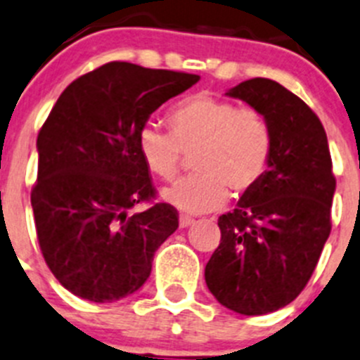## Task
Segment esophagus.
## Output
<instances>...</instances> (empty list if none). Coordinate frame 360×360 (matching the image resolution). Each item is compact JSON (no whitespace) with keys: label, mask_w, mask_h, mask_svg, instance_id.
Listing matches in <instances>:
<instances>
[{"label":"esophagus","mask_w":360,"mask_h":360,"mask_svg":"<svg viewBox=\"0 0 360 360\" xmlns=\"http://www.w3.org/2000/svg\"><path fill=\"white\" fill-rule=\"evenodd\" d=\"M193 221H195V220H193V218H191V217H188V214H181V217H179V226L183 227V229L190 227L191 224H193Z\"/></svg>","instance_id":"1"}]
</instances>
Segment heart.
I'll list each match as a JSON object with an SVG mask.
<instances>
[{"mask_svg": "<svg viewBox=\"0 0 360 360\" xmlns=\"http://www.w3.org/2000/svg\"><path fill=\"white\" fill-rule=\"evenodd\" d=\"M169 133L153 124L139 134L146 169L163 181L176 177L183 153H193V176L161 191L165 202L190 214L207 213L226 204L229 193L243 197L264 177L271 154L268 120L254 108L207 92L179 101L167 115Z\"/></svg>", "mask_w": 360, "mask_h": 360, "instance_id": "1", "label": "heart"}]
</instances>
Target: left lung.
<instances>
[{
	"instance_id": "obj_1",
	"label": "left lung",
	"mask_w": 360,
	"mask_h": 360,
	"mask_svg": "<svg viewBox=\"0 0 360 360\" xmlns=\"http://www.w3.org/2000/svg\"><path fill=\"white\" fill-rule=\"evenodd\" d=\"M227 96L263 113L271 154L256 190L218 218L221 240L204 277L224 307L259 316L293 302L311 278L332 229L335 177L327 133L300 97L266 78Z\"/></svg>"
}]
</instances>
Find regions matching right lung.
I'll return each mask as SVG.
<instances>
[{
	"mask_svg": "<svg viewBox=\"0 0 360 360\" xmlns=\"http://www.w3.org/2000/svg\"><path fill=\"white\" fill-rule=\"evenodd\" d=\"M200 79L197 74L110 62L74 79L37 136L32 190L37 240L65 290L106 304L149 278L154 252L179 227L139 153L150 113Z\"/></svg>",
	"mask_w": 360,
	"mask_h": 360,
	"instance_id": "obj_1",
	"label": "right lung"
}]
</instances>
